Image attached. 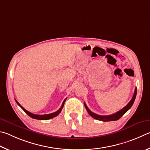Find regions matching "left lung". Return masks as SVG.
Listing matches in <instances>:
<instances>
[{
    "label": "left lung",
    "mask_w": 150,
    "mask_h": 150,
    "mask_svg": "<svg viewBox=\"0 0 150 150\" xmlns=\"http://www.w3.org/2000/svg\"><path fill=\"white\" fill-rule=\"evenodd\" d=\"M136 93H137V88H136L135 90H134V95H133L132 99H131L130 101L124 107V108H122L121 110H120L119 111L115 112V113H114V114L107 115V116H102V115H97L96 113H93V112H91L90 110L88 109V107H87V105H86V104L85 103H84V105H85L86 110H87V111L88 112V113L90 114V116L92 117L93 119H95L96 120H102V121H105V122L117 120H119L120 117H122L123 115H124L126 112H127L128 110L131 108V107L132 106L134 102V101H135Z\"/></svg>",
    "instance_id": "8db88e82"
}]
</instances>
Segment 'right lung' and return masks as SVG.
<instances>
[{
    "instance_id": "obj_1",
    "label": "right lung",
    "mask_w": 150,
    "mask_h": 150,
    "mask_svg": "<svg viewBox=\"0 0 150 150\" xmlns=\"http://www.w3.org/2000/svg\"><path fill=\"white\" fill-rule=\"evenodd\" d=\"M66 99H67V98H66L64 101H63V103L62 104L61 107H60V108L57 111L54 112H52V113H51V114H47V115H35V114H33L31 113V112L28 111L27 110H25L23 107L21 105L18 103V102L16 100V101L17 104L19 105L21 108H22L23 109V111H24L26 114H27L28 116H30V117L33 118V119H38V120H49V119H52V118H54L55 117H57L58 115H59L60 112H61L62 109L63 108V107H64V102L66 101Z\"/></svg>"
}]
</instances>
